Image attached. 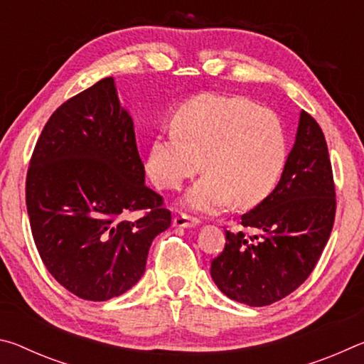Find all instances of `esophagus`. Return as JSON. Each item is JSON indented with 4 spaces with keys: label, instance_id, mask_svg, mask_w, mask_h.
I'll return each instance as SVG.
<instances>
[{
    "label": "esophagus",
    "instance_id": "esophagus-1",
    "mask_svg": "<svg viewBox=\"0 0 364 364\" xmlns=\"http://www.w3.org/2000/svg\"><path fill=\"white\" fill-rule=\"evenodd\" d=\"M173 225L178 228H193L196 225H199V218L188 213H180L173 218Z\"/></svg>",
    "mask_w": 364,
    "mask_h": 364
}]
</instances>
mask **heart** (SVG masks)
Instances as JSON below:
<instances>
[{
	"mask_svg": "<svg viewBox=\"0 0 364 364\" xmlns=\"http://www.w3.org/2000/svg\"><path fill=\"white\" fill-rule=\"evenodd\" d=\"M173 132L154 138L146 170L162 189H178L200 168L188 204L217 212L232 200L239 207L262 202L279 181L287 160V136L273 110L247 97L202 95L184 102Z\"/></svg>",
	"mask_w": 364,
	"mask_h": 364,
	"instance_id": "1",
	"label": "heart"
}]
</instances>
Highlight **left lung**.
Masks as SVG:
<instances>
[{
    "label": "left lung",
    "mask_w": 364,
    "mask_h": 364,
    "mask_svg": "<svg viewBox=\"0 0 364 364\" xmlns=\"http://www.w3.org/2000/svg\"><path fill=\"white\" fill-rule=\"evenodd\" d=\"M336 184L321 127L301 110L297 138L273 193L241 217L255 234L226 231L212 260L215 284L228 297L264 306L287 297L315 269L336 218Z\"/></svg>",
    "instance_id": "1"
}]
</instances>
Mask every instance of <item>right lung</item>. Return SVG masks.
<instances>
[{
	"label": "right lung",
	"instance_id": "add662e5",
	"mask_svg": "<svg viewBox=\"0 0 364 364\" xmlns=\"http://www.w3.org/2000/svg\"><path fill=\"white\" fill-rule=\"evenodd\" d=\"M26 202L43 263L73 295L109 300L143 276L171 212L144 184L133 120L120 107L114 78L49 117L30 159ZM133 213L140 217L128 220Z\"/></svg>",
	"mask_w": 364,
	"mask_h": 364
}]
</instances>
